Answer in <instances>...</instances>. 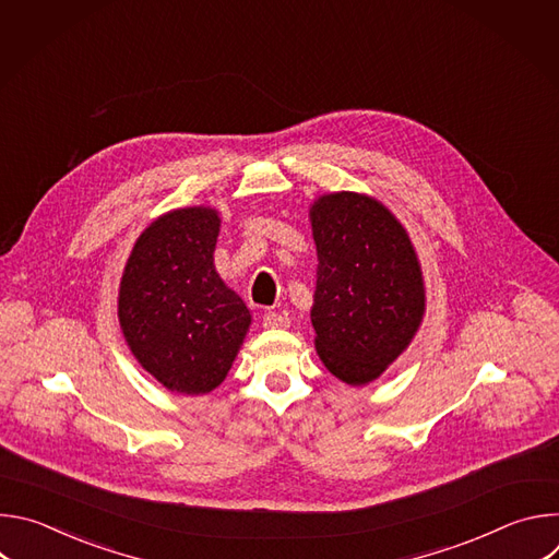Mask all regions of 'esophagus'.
<instances>
[{
  "instance_id": "34e87169",
  "label": "esophagus",
  "mask_w": 559,
  "mask_h": 559,
  "mask_svg": "<svg viewBox=\"0 0 559 559\" xmlns=\"http://www.w3.org/2000/svg\"><path fill=\"white\" fill-rule=\"evenodd\" d=\"M292 325V318L281 311H265L263 316V328L267 330H287Z\"/></svg>"
}]
</instances>
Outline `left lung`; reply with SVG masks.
Instances as JSON below:
<instances>
[{"label":"left lung","instance_id":"1","mask_svg":"<svg viewBox=\"0 0 559 559\" xmlns=\"http://www.w3.org/2000/svg\"><path fill=\"white\" fill-rule=\"evenodd\" d=\"M309 221L318 257L316 352L338 380L362 386L416 336L425 313L423 270L407 229L367 194L316 199Z\"/></svg>","mask_w":559,"mask_h":559}]
</instances>
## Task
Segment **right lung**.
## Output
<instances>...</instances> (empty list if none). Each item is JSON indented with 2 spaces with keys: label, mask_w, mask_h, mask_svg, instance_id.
Masks as SVG:
<instances>
[{
  "label": "right lung",
  "mask_w": 559,
  "mask_h": 559,
  "mask_svg": "<svg viewBox=\"0 0 559 559\" xmlns=\"http://www.w3.org/2000/svg\"><path fill=\"white\" fill-rule=\"evenodd\" d=\"M221 218L212 207L173 210L152 221L126 263L119 325L139 365L166 389H216L252 316L214 267Z\"/></svg>",
  "instance_id": "add662e5"
}]
</instances>
